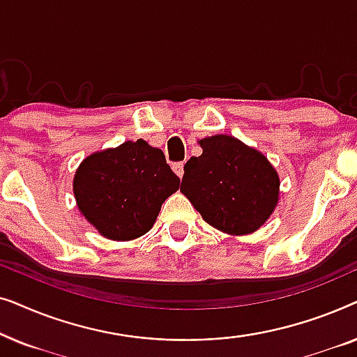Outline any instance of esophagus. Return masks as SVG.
I'll return each instance as SVG.
<instances>
[{
  "instance_id": "34e87169",
  "label": "esophagus",
  "mask_w": 357,
  "mask_h": 357,
  "mask_svg": "<svg viewBox=\"0 0 357 357\" xmlns=\"http://www.w3.org/2000/svg\"><path fill=\"white\" fill-rule=\"evenodd\" d=\"M172 169H174V172L177 174L180 178L183 177V162H175V164L172 165Z\"/></svg>"
}]
</instances>
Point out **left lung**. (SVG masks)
<instances>
[{
	"instance_id": "8db88e82",
	"label": "left lung",
	"mask_w": 357,
	"mask_h": 357,
	"mask_svg": "<svg viewBox=\"0 0 357 357\" xmlns=\"http://www.w3.org/2000/svg\"><path fill=\"white\" fill-rule=\"evenodd\" d=\"M203 153L190 158L180 192L209 226L247 236L265 224L280 202V175L266 155L229 135L198 141Z\"/></svg>"
}]
</instances>
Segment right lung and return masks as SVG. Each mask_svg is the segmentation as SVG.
<instances>
[{"instance_id":"obj_1","label":"right lung","mask_w":357,"mask_h":357,"mask_svg":"<svg viewBox=\"0 0 357 357\" xmlns=\"http://www.w3.org/2000/svg\"><path fill=\"white\" fill-rule=\"evenodd\" d=\"M178 185L162 151L138 139L87 155L76 169L73 193L100 236L126 242L154 226L160 206Z\"/></svg>"}]
</instances>
